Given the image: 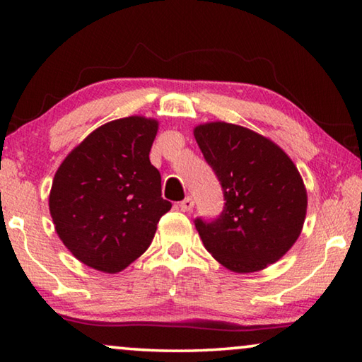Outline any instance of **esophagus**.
<instances>
[{
	"label": "esophagus",
	"instance_id": "34e87169",
	"mask_svg": "<svg viewBox=\"0 0 362 362\" xmlns=\"http://www.w3.org/2000/svg\"><path fill=\"white\" fill-rule=\"evenodd\" d=\"M193 207H194V201H193V198H189V196H187V198L180 203V211H183V212L193 211Z\"/></svg>",
	"mask_w": 362,
	"mask_h": 362
}]
</instances>
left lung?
Returning <instances> with one entry per match:
<instances>
[{
	"instance_id": "8db88e82",
	"label": "left lung",
	"mask_w": 362,
	"mask_h": 362,
	"mask_svg": "<svg viewBox=\"0 0 362 362\" xmlns=\"http://www.w3.org/2000/svg\"><path fill=\"white\" fill-rule=\"evenodd\" d=\"M193 134L225 196L218 218L194 220L207 252L235 273L278 262L298 240L308 206L296 164L273 140L231 122H204Z\"/></svg>"
}]
</instances>
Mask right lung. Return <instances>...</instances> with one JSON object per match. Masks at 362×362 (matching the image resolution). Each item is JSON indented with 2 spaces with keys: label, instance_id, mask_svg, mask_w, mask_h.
I'll return each instance as SVG.
<instances>
[{
  "label": "right lung",
  "instance_id": "add662e5",
  "mask_svg": "<svg viewBox=\"0 0 362 362\" xmlns=\"http://www.w3.org/2000/svg\"><path fill=\"white\" fill-rule=\"evenodd\" d=\"M159 122L145 116L110 121L60 164L49 212L65 247L97 272L119 273L142 255L173 204L150 163Z\"/></svg>",
  "mask_w": 362,
  "mask_h": 362
}]
</instances>
